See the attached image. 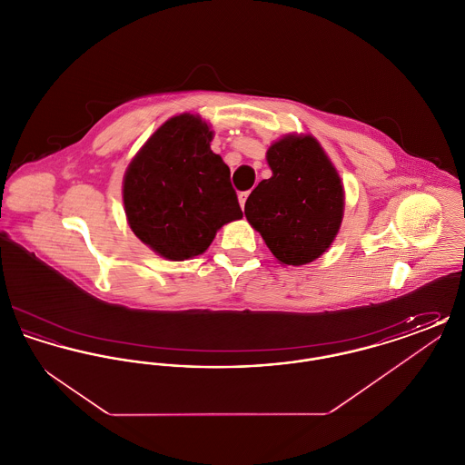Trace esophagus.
Returning <instances> with one entry per match:
<instances>
[{
	"instance_id": "obj_1",
	"label": "esophagus",
	"mask_w": 465,
	"mask_h": 465,
	"mask_svg": "<svg viewBox=\"0 0 465 465\" xmlns=\"http://www.w3.org/2000/svg\"><path fill=\"white\" fill-rule=\"evenodd\" d=\"M249 197V192H241L239 193V202H241V207L243 209V205H245V200Z\"/></svg>"
}]
</instances>
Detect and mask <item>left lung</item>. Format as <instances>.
<instances>
[{
  "instance_id": "1",
  "label": "left lung",
  "mask_w": 465,
  "mask_h": 465,
  "mask_svg": "<svg viewBox=\"0 0 465 465\" xmlns=\"http://www.w3.org/2000/svg\"><path fill=\"white\" fill-rule=\"evenodd\" d=\"M272 177L247 197L245 218L282 265L326 252L343 218L345 193L331 160L312 135H286L266 152Z\"/></svg>"
}]
</instances>
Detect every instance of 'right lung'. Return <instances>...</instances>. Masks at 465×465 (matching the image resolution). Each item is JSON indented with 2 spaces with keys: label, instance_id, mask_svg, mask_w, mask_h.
<instances>
[{
  "label": "right lung",
  "instance_id": "1",
  "mask_svg": "<svg viewBox=\"0 0 465 465\" xmlns=\"http://www.w3.org/2000/svg\"><path fill=\"white\" fill-rule=\"evenodd\" d=\"M200 116L169 118L139 150L124 177V205L135 237L183 262L202 254L226 223L242 218L230 169L211 150Z\"/></svg>",
  "mask_w": 465,
  "mask_h": 465
}]
</instances>
